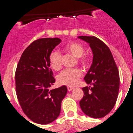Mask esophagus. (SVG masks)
I'll use <instances>...</instances> for the list:
<instances>
[{"mask_svg":"<svg viewBox=\"0 0 133 133\" xmlns=\"http://www.w3.org/2000/svg\"><path fill=\"white\" fill-rule=\"evenodd\" d=\"M67 89H68V90H69V91H71V90H73L74 87H68Z\"/></svg>","mask_w":133,"mask_h":133,"instance_id":"34e87169","label":"esophagus"}]
</instances>
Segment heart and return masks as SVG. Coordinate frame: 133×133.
I'll list each match as a JSON object with an SVG mask.
<instances>
[{"label": "heart", "instance_id": "b5f03b06", "mask_svg": "<svg viewBox=\"0 0 133 133\" xmlns=\"http://www.w3.org/2000/svg\"><path fill=\"white\" fill-rule=\"evenodd\" d=\"M64 51L77 58V63L83 67H87L89 64V59L87 56H83L84 48L78 42H71L64 46ZM61 55L56 50L50 52L49 56V62L50 67L55 71H58L62 66ZM81 72L77 69H66L61 72L57 77V81L62 85L73 86L81 78Z\"/></svg>", "mask_w": 133, "mask_h": 133}]
</instances>
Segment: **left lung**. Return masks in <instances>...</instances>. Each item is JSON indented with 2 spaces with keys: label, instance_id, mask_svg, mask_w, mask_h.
I'll list each match as a JSON object with an SVG mask.
<instances>
[{
  "label": "left lung",
  "instance_id": "left-lung-1",
  "mask_svg": "<svg viewBox=\"0 0 133 133\" xmlns=\"http://www.w3.org/2000/svg\"><path fill=\"white\" fill-rule=\"evenodd\" d=\"M79 39L89 44L92 62L84 79L87 84L83 88L84 97L80 101L83 112L98 118L111 111L117 101L119 90V73L110 49L95 36H80Z\"/></svg>",
  "mask_w": 133,
  "mask_h": 133
}]
</instances>
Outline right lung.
<instances>
[{
  "label": "right lung",
  "mask_w": 133,
  "mask_h": 133,
  "mask_svg": "<svg viewBox=\"0 0 133 133\" xmlns=\"http://www.w3.org/2000/svg\"><path fill=\"white\" fill-rule=\"evenodd\" d=\"M61 43L58 38L34 41L24 50L16 67L17 98L24 114L37 124H47L57 118L61 102L67 92L65 85L50 89L55 79L49 56Z\"/></svg>",
  "instance_id": "1"
}]
</instances>
